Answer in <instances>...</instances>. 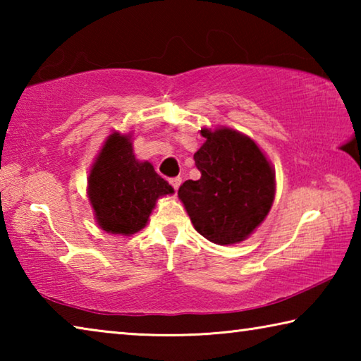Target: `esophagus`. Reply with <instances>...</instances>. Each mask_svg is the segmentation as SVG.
Wrapping results in <instances>:
<instances>
[{"mask_svg":"<svg viewBox=\"0 0 361 361\" xmlns=\"http://www.w3.org/2000/svg\"><path fill=\"white\" fill-rule=\"evenodd\" d=\"M170 185L173 186L175 191H178V188H180V185H181V178H180V176H175V178H170Z\"/></svg>","mask_w":361,"mask_h":361,"instance_id":"34e87169","label":"esophagus"}]
</instances>
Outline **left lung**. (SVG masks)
<instances>
[{
    "mask_svg": "<svg viewBox=\"0 0 361 361\" xmlns=\"http://www.w3.org/2000/svg\"><path fill=\"white\" fill-rule=\"evenodd\" d=\"M200 133L205 143L194 154L200 178L183 183L178 197L200 235L232 245L264 221L276 195V172L243 133L229 127Z\"/></svg>",
    "mask_w": 361,
    "mask_h": 361,
    "instance_id": "1",
    "label": "left lung"
}]
</instances>
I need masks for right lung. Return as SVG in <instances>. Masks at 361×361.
<instances>
[{"mask_svg":"<svg viewBox=\"0 0 361 361\" xmlns=\"http://www.w3.org/2000/svg\"><path fill=\"white\" fill-rule=\"evenodd\" d=\"M87 192L103 231L132 235L148 223L157 199L173 194V188L152 164L135 159L130 135L114 132L90 169Z\"/></svg>","mask_w":361,"mask_h":361,"instance_id":"1","label":"right lung"}]
</instances>
